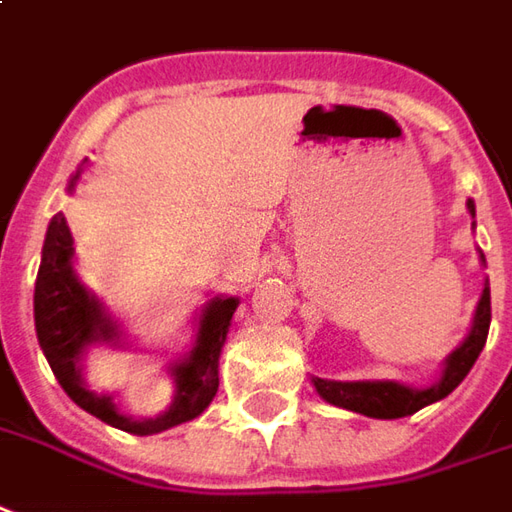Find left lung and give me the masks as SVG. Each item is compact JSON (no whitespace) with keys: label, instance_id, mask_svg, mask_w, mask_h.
<instances>
[{"label":"left lung","instance_id":"1","mask_svg":"<svg viewBox=\"0 0 512 512\" xmlns=\"http://www.w3.org/2000/svg\"><path fill=\"white\" fill-rule=\"evenodd\" d=\"M468 211L476 216L473 200H468ZM479 259L485 262V256L479 253ZM490 329V287L485 284L482 298L476 304V315H473V327L468 338L456 346L454 352L445 358L442 366V377L428 386V389H411L394 380H324V377H312L315 392L321 394L327 403L338 408H349L375 420H397V417H408L420 408L437 403L442 397L454 392L456 386L465 380L471 372V366L479 358V352L485 349Z\"/></svg>","mask_w":512,"mask_h":512}]
</instances>
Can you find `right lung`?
Masks as SVG:
<instances>
[{
    "mask_svg": "<svg viewBox=\"0 0 512 512\" xmlns=\"http://www.w3.org/2000/svg\"><path fill=\"white\" fill-rule=\"evenodd\" d=\"M78 177H81V168L72 174L67 191L75 188ZM72 253L75 248H72L67 219L64 214H56L47 225L44 248H41L36 293H33V318H36L41 352L61 383V389L70 394L75 406L89 411L92 417L137 437L160 434L174 425L200 417L202 411L211 406L219 389V352L228 338V327H231L233 312L239 307V298L216 296L205 304L191 352L171 363V377H174L171 406L149 420H132L120 414L109 394H95L84 386V377H81L84 352L92 344L118 346L120 327L106 312L104 304L78 281L72 270Z\"/></svg>",
    "mask_w": 512,
    "mask_h": 512,
    "instance_id": "right-lung-1",
    "label": "right lung"
}]
</instances>
